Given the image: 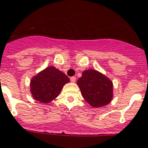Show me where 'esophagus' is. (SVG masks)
I'll return each mask as SVG.
<instances>
[{"label": "esophagus", "mask_w": 148, "mask_h": 148, "mask_svg": "<svg viewBox=\"0 0 148 148\" xmlns=\"http://www.w3.org/2000/svg\"><path fill=\"white\" fill-rule=\"evenodd\" d=\"M71 82H76V77H71Z\"/></svg>", "instance_id": "1"}]
</instances>
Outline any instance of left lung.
<instances>
[{"label": "left lung", "instance_id": "left-lung-1", "mask_svg": "<svg viewBox=\"0 0 148 148\" xmlns=\"http://www.w3.org/2000/svg\"><path fill=\"white\" fill-rule=\"evenodd\" d=\"M82 96L92 106H106L112 98V82L107 77L95 70H87L77 80Z\"/></svg>", "mask_w": 148, "mask_h": 148}]
</instances>
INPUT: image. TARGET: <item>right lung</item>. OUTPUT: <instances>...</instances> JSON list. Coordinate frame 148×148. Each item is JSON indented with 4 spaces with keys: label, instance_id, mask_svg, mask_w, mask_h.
<instances>
[{
    "label": "right lung",
    "instance_id": "obj_1",
    "mask_svg": "<svg viewBox=\"0 0 148 148\" xmlns=\"http://www.w3.org/2000/svg\"><path fill=\"white\" fill-rule=\"evenodd\" d=\"M69 82L64 73L54 66H49L32 79V95L37 101L49 103L59 95L64 84Z\"/></svg>",
    "mask_w": 148,
    "mask_h": 148
}]
</instances>
